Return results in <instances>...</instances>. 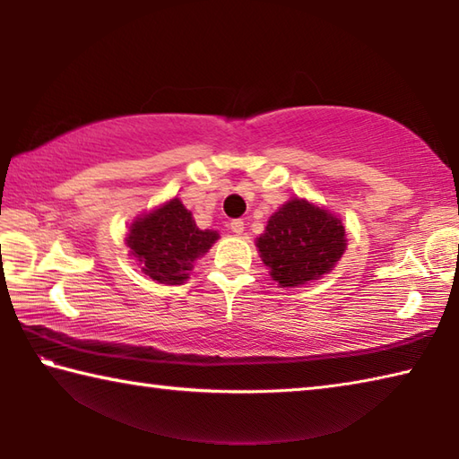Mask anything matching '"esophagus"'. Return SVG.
I'll return each mask as SVG.
<instances>
[{"mask_svg":"<svg viewBox=\"0 0 459 459\" xmlns=\"http://www.w3.org/2000/svg\"><path fill=\"white\" fill-rule=\"evenodd\" d=\"M230 230L235 232V235H243V230H245V222L243 221H230Z\"/></svg>","mask_w":459,"mask_h":459,"instance_id":"1","label":"esophagus"}]
</instances>
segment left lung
I'll list each match as a JSON object with an SVG mask.
<instances>
[{"instance_id":"1","label":"left lung","mask_w":459,"mask_h":459,"mask_svg":"<svg viewBox=\"0 0 459 459\" xmlns=\"http://www.w3.org/2000/svg\"><path fill=\"white\" fill-rule=\"evenodd\" d=\"M257 248L273 281L298 287L330 273L346 251V235L332 212L291 198L271 216Z\"/></svg>"}]
</instances>
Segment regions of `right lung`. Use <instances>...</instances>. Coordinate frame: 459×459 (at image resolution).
Here are the masks:
<instances>
[{"instance_id": "1", "label": "right lung", "mask_w": 459, "mask_h": 459, "mask_svg": "<svg viewBox=\"0 0 459 459\" xmlns=\"http://www.w3.org/2000/svg\"><path fill=\"white\" fill-rule=\"evenodd\" d=\"M219 240L216 230H200L180 198L168 200L155 211L137 216L126 243L153 281L180 285L188 279L192 263Z\"/></svg>"}]
</instances>
